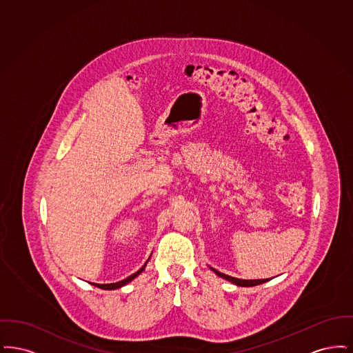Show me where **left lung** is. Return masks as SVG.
Segmentation results:
<instances>
[{"mask_svg": "<svg viewBox=\"0 0 353 353\" xmlns=\"http://www.w3.org/2000/svg\"><path fill=\"white\" fill-rule=\"evenodd\" d=\"M210 270H212L213 272H216V275H219L221 278H223V279L232 282L233 285H241V287H252V285H262V283L269 282L270 279H271V278H270V279H238V278H234V276H229V275H226V274H222V272H219V271L213 269V268H210Z\"/></svg>", "mask_w": 353, "mask_h": 353, "instance_id": "1", "label": "left lung"}]
</instances>
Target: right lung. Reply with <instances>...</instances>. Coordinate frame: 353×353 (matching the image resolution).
Returning <instances> with one entry per match:
<instances>
[{
	"label": "right lung",
	"mask_w": 353,
	"mask_h": 353,
	"mask_svg": "<svg viewBox=\"0 0 353 353\" xmlns=\"http://www.w3.org/2000/svg\"><path fill=\"white\" fill-rule=\"evenodd\" d=\"M151 258V256H150ZM150 258H148V261H150ZM148 261L144 263V266L141 268V269L139 270V271H136L134 274L132 275H130L128 278H125V279H123V281H120V282H117V283H108V285H99V283H94V285H97V287H99L101 290H117V288H120V287H123V285H128L131 281H134L136 276H139L144 270H145V266H147V263H148Z\"/></svg>",
	"instance_id": "1"
}]
</instances>
